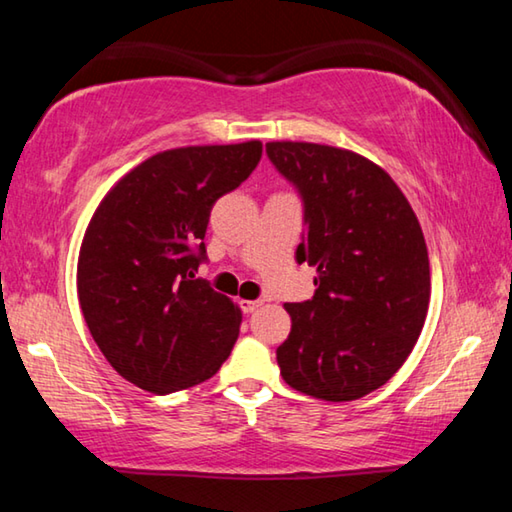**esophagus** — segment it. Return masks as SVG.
Returning <instances> with one entry per match:
<instances>
[{"instance_id": "1", "label": "esophagus", "mask_w": 512, "mask_h": 512, "mask_svg": "<svg viewBox=\"0 0 512 512\" xmlns=\"http://www.w3.org/2000/svg\"><path fill=\"white\" fill-rule=\"evenodd\" d=\"M259 305H262V302H259V300H241L239 302V309L244 311V314H253L255 309H259Z\"/></svg>"}]
</instances>
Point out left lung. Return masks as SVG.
<instances>
[{
	"label": "left lung",
	"mask_w": 512,
	"mask_h": 512,
	"mask_svg": "<svg viewBox=\"0 0 512 512\" xmlns=\"http://www.w3.org/2000/svg\"><path fill=\"white\" fill-rule=\"evenodd\" d=\"M266 155L302 201L298 264L318 268L311 300L284 305L291 334L277 366L300 393L359 400L400 370L422 332L431 293L422 228L393 178L357 153L268 142Z\"/></svg>",
	"instance_id": "1"
}]
</instances>
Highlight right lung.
<instances>
[{"mask_svg":"<svg viewBox=\"0 0 512 512\" xmlns=\"http://www.w3.org/2000/svg\"><path fill=\"white\" fill-rule=\"evenodd\" d=\"M262 160L257 140L153 155L110 189L85 230L79 302L92 339L131 384L167 395L210 379L241 314L196 280L214 203Z\"/></svg>","mask_w":512,"mask_h":512,"instance_id":"right-lung-1","label":"right lung"}]
</instances>
